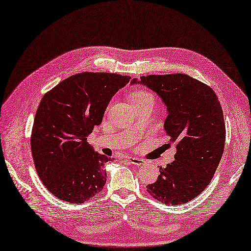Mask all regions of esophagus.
Returning <instances> with one entry per match:
<instances>
[{"instance_id":"esophagus-1","label":"esophagus","mask_w":251,"mask_h":251,"mask_svg":"<svg viewBox=\"0 0 251 251\" xmlns=\"http://www.w3.org/2000/svg\"><path fill=\"white\" fill-rule=\"evenodd\" d=\"M127 160L129 161L130 164H133L135 166H143L146 164V161H145L143 158H139V157H127Z\"/></svg>"}]
</instances>
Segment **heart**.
Instances as JSON below:
<instances>
[{
    "mask_svg": "<svg viewBox=\"0 0 251 251\" xmlns=\"http://www.w3.org/2000/svg\"><path fill=\"white\" fill-rule=\"evenodd\" d=\"M129 100H130L132 106H135V105H139L148 100L154 101V98H153V96L150 93L141 90V88H137V90L132 91L130 95H129Z\"/></svg>",
    "mask_w": 251,
    "mask_h": 251,
    "instance_id": "1",
    "label": "heart"
}]
</instances>
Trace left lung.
I'll use <instances>...</instances> for the list:
<instances>
[{
  "label": "left lung",
  "instance_id": "8db88e82",
  "mask_svg": "<svg viewBox=\"0 0 251 251\" xmlns=\"http://www.w3.org/2000/svg\"><path fill=\"white\" fill-rule=\"evenodd\" d=\"M154 91L167 105L165 130L169 145L177 149L175 160L159 167L151 197L167 205L184 204L211 182L225 145V123L220 101L213 88L187 74L142 76L140 81Z\"/></svg>",
  "mask_w": 251,
  "mask_h": 251
}]
</instances>
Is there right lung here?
Instances as JSON below:
<instances>
[{"label": "right lung", "mask_w": 251, "mask_h": 251, "mask_svg": "<svg viewBox=\"0 0 251 251\" xmlns=\"http://www.w3.org/2000/svg\"><path fill=\"white\" fill-rule=\"evenodd\" d=\"M131 78L115 73L83 72L45 94L31 133V153L40 180L55 197L83 203L106 183L104 165L111 160L87 143L104 111Z\"/></svg>", "instance_id": "1"}]
</instances>
